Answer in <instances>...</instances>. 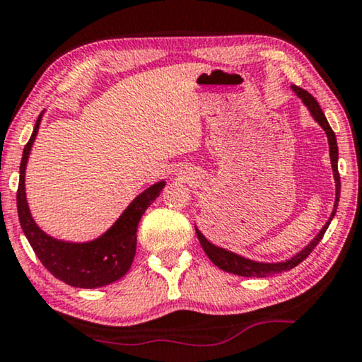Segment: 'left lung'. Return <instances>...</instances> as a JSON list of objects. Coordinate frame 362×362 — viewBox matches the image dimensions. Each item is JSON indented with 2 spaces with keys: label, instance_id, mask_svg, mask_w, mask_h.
<instances>
[{
  "label": "left lung",
  "instance_id": "8db88e82",
  "mask_svg": "<svg viewBox=\"0 0 362 362\" xmlns=\"http://www.w3.org/2000/svg\"><path fill=\"white\" fill-rule=\"evenodd\" d=\"M292 90L295 91V95H297L298 98H302L303 105L307 106L310 115L313 116V119L317 121L320 126H322L325 132H327L328 144H329V159H332L333 175H334V183H336V198H334V206H333L332 216L328 218L327 225L322 228V231H320L317 236L313 238V241L310 243L308 246H305L302 251L295 254L293 257H290V259H287V261H282V262H257V261H252V259H246V257L239 256V254H236V252L228 251V249L218 247V246H215V244H211L210 241H208V239L200 233V230H197V226H195L198 241H200L203 251L206 252V256L210 257V261L215 264V266L223 269V271L236 274V276H241V277H269V276H276V274H281V272H285V271H290V269L298 266V264L305 261V259L308 257V254L312 252L315 247H317V244L322 241L325 231L328 230L329 223H332V220H333L336 208H338L341 182H339V174H338V144H336V136H334L333 129L329 128L327 116H325L322 108H320L318 101L315 100L307 90L300 88V86L292 85Z\"/></svg>",
  "mask_w": 362,
  "mask_h": 362
}]
</instances>
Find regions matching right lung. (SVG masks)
<instances>
[{"label": "right lung", "mask_w": 362, "mask_h": 362, "mask_svg": "<svg viewBox=\"0 0 362 362\" xmlns=\"http://www.w3.org/2000/svg\"><path fill=\"white\" fill-rule=\"evenodd\" d=\"M42 113L35 121L33 136L23 151L21 165H19V187H18V215L19 223L28 241L33 246L35 256L42 266L57 277L59 281L78 288H96L119 281L129 271L136 254V231L141 216L147 206L159 197L165 182L160 180L146 188L137 195L131 205L121 213L115 225L100 238L88 243H69L49 236L35 225L29 211L26 200V165L30 154V147L37 136Z\"/></svg>", "instance_id": "add662e5"}]
</instances>
